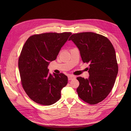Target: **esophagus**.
<instances>
[{
    "label": "esophagus",
    "instance_id": "esophagus-1",
    "mask_svg": "<svg viewBox=\"0 0 131 131\" xmlns=\"http://www.w3.org/2000/svg\"><path fill=\"white\" fill-rule=\"evenodd\" d=\"M75 76H73V75H70V76L68 77V80H73L74 79H75Z\"/></svg>",
    "mask_w": 131,
    "mask_h": 131
}]
</instances>
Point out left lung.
Wrapping results in <instances>:
<instances>
[{"label":"left lung","mask_w":131,"mask_h":131,"mask_svg":"<svg viewBox=\"0 0 131 131\" xmlns=\"http://www.w3.org/2000/svg\"><path fill=\"white\" fill-rule=\"evenodd\" d=\"M68 40L78 47L83 63H90L89 79L77 78L79 97L90 105L97 104L111 92L118 73L114 48L107 37L93 32L73 34Z\"/></svg>","instance_id":"8db88e82"}]
</instances>
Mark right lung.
Masks as SVG:
<instances>
[{"instance_id":"right-lung-1","label":"right lung","mask_w":131,"mask_h":131,"mask_svg":"<svg viewBox=\"0 0 131 131\" xmlns=\"http://www.w3.org/2000/svg\"><path fill=\"white\" fill-rule=\"evenodd\" d=\"M71 32L45 33L30 37L18 58L22 87L29 97L40 105L54 104L61 97V90L68 82L63 73L53 76L49 73V61L54 60Z\"/></svg>"}]
</instances>
